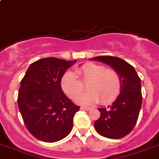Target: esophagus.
Listing matches in <instances>:
<instances>
[{"label": "esophagus", "instance_id": "obj_1", "mask_svg": "<svg viewBox=\"0 0 159 159\" xmlns=\"http://www.w3.org/2000/svg\"><path fill=\"white\" fill-rule=\"evenodd\" d=\"M81 109L82 110H85V111H89V110L91 109V108H90V107H81Z\"/></svg>", "mask_w": 159, "mask_h": 159}]
</instances>
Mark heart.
<instances>
[{
    "mask_svg": "<svg viewBox=\"0 0 159 159\" xmlns=\"http://www.w3.org/2000/svg\"><path fill=\"white\" fill-rule=\"evenodd\" d=\"M75 72L79 79L73 72H66L61 78V87L69 98L75 100L83 90V84L87 83L88 91L77 99L81 105H90L99 101L106 105L116 100L120 93L122 80L114 69L89 62L76 68Z\"/></svg>",
    "mask_w": 159,
    "mask_h": 159,
    "instance_id": "1",
    "label": "heart"
}]
</instances>
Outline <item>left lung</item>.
Returning a JSON list of instances; mask_svg holds the SVG:
<instances>
[{
    "instance_id": "obj_1",
    "label": "left lung",
    "mask_w": 159,
    "mask_h": 159,
    "mask_svg": "<svg viewBox=\"0 0 159 159\" xmlns=\"http://www.w3.org/2000/svg\"><path fill=\"white\" fill-rule=\"evenodd\" d=\"M90 60L101 61L119 74L122 89L111 106L98 108L101 116L94 122L100 135L110 139L122 138L131 132L138 119L142 104L141 83L134 68L118 57L98 56Z\"/></svg>"
}]
</instances>
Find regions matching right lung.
<instances>
[{"label": "right lung", "instance_id": "obj_1", "mask_svg": "<svg viewBox=\"0 0 159 159\" xmlns=\"http://www.w3.org/2000/svg\"><path fill=\"white\" fill-rule=\"evenodd\" d=\"M75 61L42 58L27 69L20 84L18 105L30 134L43 142L53 143L67 137L80 106L63 93V75Z\"/></svg>", "mask_w": 159, "mask_h": 159}]
</instances>
